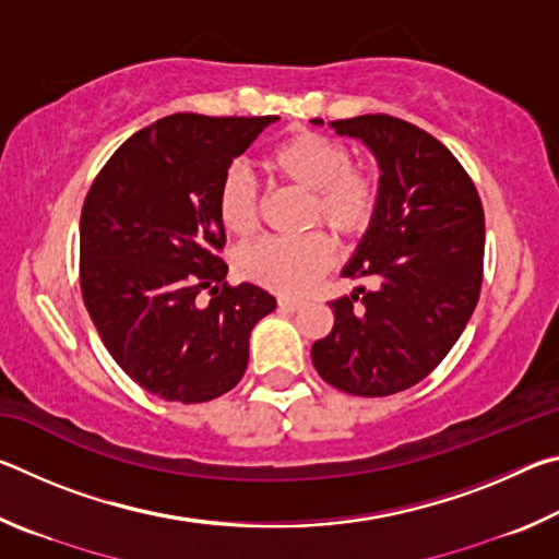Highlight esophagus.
I'll return each instance as SVG.
<instances>
[{
  "mask_svg": "<svg viewBox=\"0 0 559 559\" xmlns=\"http://www.w3.org/2000/svg\"><path fill=\"white\" fill-rule=\"evenodd\" d=\"M278 308L288 310V313H296V310L302 308V302L296 298H278Z\"/></svg>",
  "mask_w": 559,
  "mask_h": 559,
  "instance_id": "34e87169",
  "label": "esophagus"
}]
</instances>
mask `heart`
Wrapping results in <instances>:
<instances>
[{"mask_svg":"<svg viewBox=\"0 0 559 559\" xmlns=\"http://www.w3.org/2000/svg\"><path fill=\"white\" fill-rule=\"evenodd\" d=\"M276 182L308 194L306 229H328L337 243H353L372 226L380 206V179L353 163V150L323 132L298 130L263 157ZM216 216L231 236L246 239L259 229L261 194L241 167H229L216 187ZM333 243L323 231L302 239H261L236 251L234 266L257 286L300 296L328 271Z\"/></svg>","mask_w":559,"mask_h":559,"instance_id":"b5f03b06","label":"heart"}]
</instances>
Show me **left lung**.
I'll list each match as a JSON object with an SVG mask.
<instances>
[{
	"label": "left lung",
	"instance_id": "8db88e82",
	"mask_svg": "<svg viewBox=\"0 0 559 559\" xmlns=\"http://www.w3.org/2000/svg\"><path fill=\"white\" fill-rule=\"evenodd\" d=\"M330 126L362 140L382 167L380 206L343 271L374 288L330 302L335 325L310 355L340 392L396 394L437 370L476 308L484 204L463 165L427 130L384 112Z\"/></svg>",
	"mask_w": 559,
	"mask_h": 559
}]
</instances>
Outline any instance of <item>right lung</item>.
I'll use <instances>...</instances> for the list:
<instances>
[{"mask_svg":"<svg viewBox=\"0 0 559 559\" xmlns=\"http://www.w3.org/2000/svg\"><path fill=\"white\" fill-rule=\"evenodd\" d=\"M273 120L167 116L110 155L83 202L79 278L88 316L120 370L167 402L200 404L234 390L249 365L251 328L276 308L253 283H226L216 216L222 175Z\"/></svg>","mask_w":559,"mask_h":559,"instance_id":"1","label":"right lung"}]
</instances>
